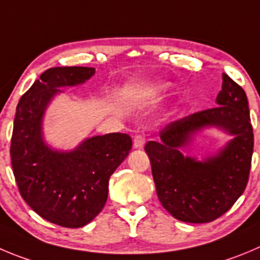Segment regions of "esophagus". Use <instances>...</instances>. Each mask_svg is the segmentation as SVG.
<instances>
[{"instance_id": "1", "label": "esophagus", "mask_w": 260, "mask_h": 260, "mask_svg": "<svg viewBox=\"0 0 260 260\" xmlns=\"http://www.w3.org/2000/svg\"><path fill=\"white\" fill-rule=\"evenodd\" d=\"M145 142H146V136L144 133H137L133 138V147L135 149H141V147H144Z\"/></svg>"}]
</instances>
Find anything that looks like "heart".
I'll list each match as a JSON object with an SVG mask.
<instances>
[{
  "instance_id": "heart-1",
  "label": "heart",
  "mask_w": 260,
  "mask_h": 260,
  "mask_svg": "<svg viewBox=\"0 0 260 260\" xmlns=\"http://www.w3.org/2000/svg\"><path fill=\"white\" fill-rule=\"evenodd\" d=\"M157 91H159V88H156V87H150V88L140 91V94H144V96H152V94L156 93Z\"/></svg>"
}]
</instances>
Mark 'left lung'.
Masks as SVG:
<instances>
[{"mask_svg": "<svg viewBox=\"0 0 260 260\" xmlns=\"http://www.w3.org/2000/svg\"><path fill=\"white\" fill-rule=\"evenodd\" d=\"M222 79L218 106L168 123L159 132V141L145 145L157 198L182 222L215 220L231 209L249 181L254 149L249 103L241 86L224 73ZM205 125L224 127L235 138L219 155L200 164L183 157L178 147Z\"/></svg>", "mask_w": 260, "mask_h": 260, "instance_id": "1", "label": "left lung"}]
</instances>
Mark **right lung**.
<instances>
[{
  "mask_svg": "<svg viewBox=\"0 0 260 260\" xmlns=\"http://www.w3.org/2000/svg\"><path fill=\"white\" fill-rule=\"evenodd\" d=\"M93 68H50L21 96L14 119L10 156L19 192L43 219L79 229L103 210L109 178L132 150L125 133L86 140L70 152L48 149L41 137V120L59 87L81 84Z\"/></svg>",
  "mask_w": 260,
  "mask_h": 260,
  "instance_id": "right-lung-1",
  "label": "right lung"
}]
</instances>
